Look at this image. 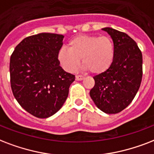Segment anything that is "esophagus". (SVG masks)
I'll return each instance as SVG.
<instances>
[{"instance_id":"1","label":"esophagus","mask_w":154,"mask_h":154,"mask_svg":"<svg viewBox=\"0 0 154 154\" xmlns=\"http://www.w3.org/2000/svg\"><path fill=\"white\" fill-rule=\"evenodd\" d=\"M83 79H84V77H83V75H76L75 76V79L76 80H83Z\"/></svg>"}]
</instances>
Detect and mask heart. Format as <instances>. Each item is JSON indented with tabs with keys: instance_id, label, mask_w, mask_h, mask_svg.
Wrapping results in <instances>:
<instances>
[{
	"instance_id": "obj_1",
	"label": "heart",
	"mask_w": 154,
	"mask_h": 154,
	"mask_svg": "<svg viewBox=\"0 0 154 154\" xmlns=\"http://www.w3.org/2000/svg\"><path fill=\"white\" fill-rule=\"evenodd\" d=\"M115 58V46L108 36L80 34L68 42V49L62 48L58 52V59L66 71L75 72L80 66L91 73L100 75L110 68Z\"/></svg>"
}]
</instances>
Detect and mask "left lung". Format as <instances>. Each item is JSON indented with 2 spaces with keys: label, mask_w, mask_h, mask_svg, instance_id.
<instances>
[{
  "label": "left lung",
  "mask_w": 154,
  "mask_h": 154,
  "mask_svg": "<svg viewBox=\"0 0 154 154\" xmlns=\"http://www.w3.org/2000/svg\"><path fill=\"white\" fill-rule=\"evenodd\" d=\"M111 36L115 58L108 71L94 76L90 96L96 107L107 114L127 108L137 93L142 79V54L128 34L115 29H102Z\"/></svg>",
  "instance_id": "1"
}]
</instances>
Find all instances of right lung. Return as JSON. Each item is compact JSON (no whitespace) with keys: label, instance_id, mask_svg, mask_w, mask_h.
Segmentation results:
<instances>
[{"label":"right lung","instance_id":"obj_1","mask_svg":"<svg viewBox=\"0 0 154 154\" xmlns=\"http://www.w3.org/2000/svg\"><path fill=\"white\" fill-rule=\"evenodd\" d=\"M62 34L41 33L24 38L10 57V83L22 108L38 118H48L65 103L75 75L60 66Z\"/></svg>","mask_w":154,"mask_h":154}]
</instances>
